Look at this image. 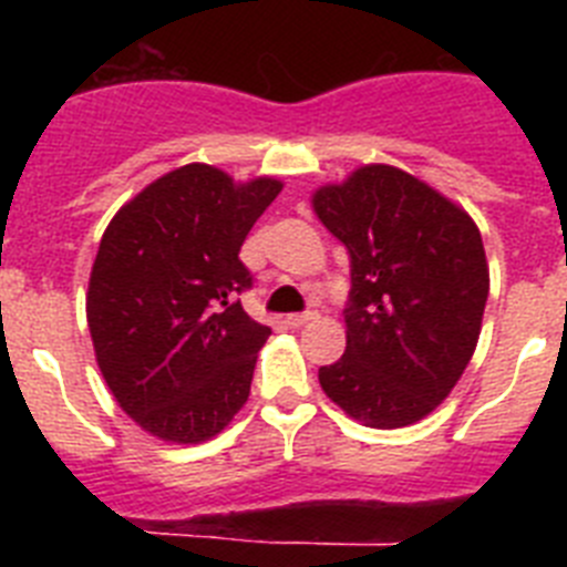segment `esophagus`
Segmentation results:
<instances>
[{
	"label": "esophagus",
	"mask_w": 567,
	"mask_h": 567,
	"mask_svg": "<svg viewBox=\"0 0 567 567\" xmlns=\"http://www.w3.org/2000/svg\"><path fill=\"white\" fill-rule=\"evenodd\" d=\"M315 318H318V312H298V315H289L287 323L292 329H298V327H303V323H309V320H315Z\"/></svg>",
	"instance_id": "34e87169"
}]
</instances>
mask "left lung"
Segmentation results:
<instances>
[{
	"instance_id": "obj_1",
	"label": "left lung",
	"mask_w": 567,
	"mask_h": 567,
	"mask_svg": "<svg viewBox=\"0 0 567 567\" xmlns=\"http://www.w3.org/2000/svg\"><path fill=\"white\" fill-rule=\"evenodd\" d=\"M312 207L352 260L346 352L320 365V385L372 429L417 423L449 398L477 349L488 300L477 224L389 164L320 187Z\"/></svg>"
}]
</instances>
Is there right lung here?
Segmentation results:
<instances>
[{
  "mask_svg": "<svg viewBox=\"0 0 567 567\" xmlns=\"http://www.w3.org/2000/svg\"><path fill=\"white\" fill-rule=\"evenodd\" d=\"M284 184L184 164L113 215L90 272L87 327L115 403L153 437L204 443L247 403L272 334L244 312L238 252Z\"/></svg>",
  "mask_w": 567,
  "mask_h": 567,
  "instance_id": "obj_1",
  "label": "right lung"
}]
</instances>
